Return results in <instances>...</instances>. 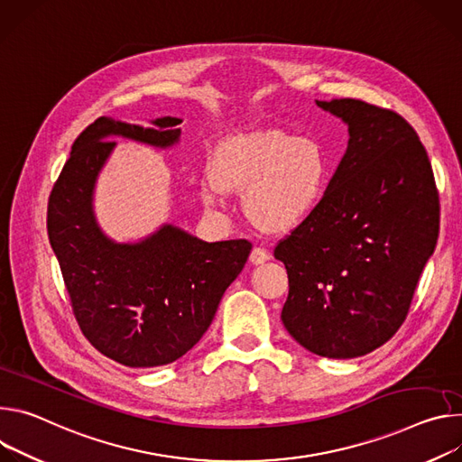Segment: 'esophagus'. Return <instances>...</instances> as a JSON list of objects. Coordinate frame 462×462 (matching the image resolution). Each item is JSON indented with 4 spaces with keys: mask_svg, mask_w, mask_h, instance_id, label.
<instances>
[{
    "mask_svg": "<svg viewBox=\"0 0 462 462\" xmlns=\"http://www.w3.org/2000/svg\"><path fill=\"white\" fill-rule=\"evenodd\" d=\"M268 261H270V253H268L266 249H263V247H254V249L251 251V254H249V263L254 264V266L264 264V263H268Z\"/></svg>",
    "mask_w": 462,
    "mask_h": 462,
    "instance_id": "1",
    "label": "esophagus"
}]
</instances>
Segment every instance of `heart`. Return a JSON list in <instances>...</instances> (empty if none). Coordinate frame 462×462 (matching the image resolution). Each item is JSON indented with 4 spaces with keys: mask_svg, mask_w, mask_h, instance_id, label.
<instances>
[{
    "mask_svg": "<svg viewBox=\"0 0 462 462\" xmlns=\"http://www.w3.org/2000/svg\"><path fill=\"white\" fill-rule=\"evenodd\" d=\"M332 160L312 135L282 130L245 132L218 143L211 174L199 183L203 201L220 208L227 192H244L249 220L266 233H286L323 203Z\"/></svg>",
    "mask_w": 462,
    "mask_h": 462,
    "instance_id": "1",
    "label": "heart"
}]
</instances>
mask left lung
I'll return each mask as SVG.
<instances>
[{
    "instance_id": "1",
    "label": "left lung",
    "mask_w": 462,
    "mask_h": 462,
    "mask_svg": "<svg viewBox=\"0 0 462 462\" xmlns=\"http://www.w3.org/2000/svg\"><path fill=\"white\" fill-rule=\"evenodd\" d=\"M348 126L323 203L275 247L290 291V336L348 360L402 327L439 238V192L428 152L403 117L364 100H316Z\"/></svg>"
}]
</instances>
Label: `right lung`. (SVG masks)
Listing matches in <instances>:
<instances>
[{
  "label": "right lung",
  "instance_id": "1",
  "mask_svg": "<svg viewBox=\"0 0 462 462\" xmlns=\"http://www.w3.org/2000/svg\"><path fill=\"white\" fill-rule=\"evenodd\" d=\"M150 123H91L73 143L47 205L49 242L80 330L98 352L126 367H160L187 354L211 327L251 251L247 240L209 244L172 224L137 242H117L100 229L93 194L116 148L112 139L162 150L180 143L181 119Z\"/></svg>",
  "mask_w": 462,
  "mask_h": 462
}]
</instances>
